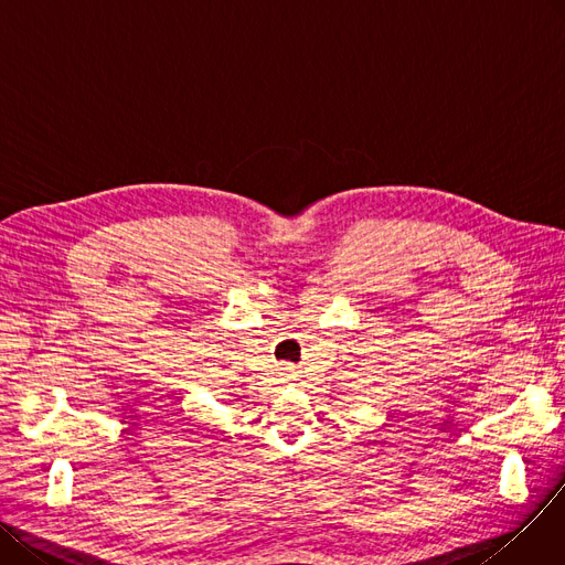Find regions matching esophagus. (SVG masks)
<instances>
[{
  "label": "esophagus",
  "mask_w": 565,
  "mask_h": 565,
  "mask_svg": "<svg viewBox=\"0 0 565 565\" xmlns=\"http://www.w3.org/2000/svg\"><path fill=\"white\" fill-rule=\"evenodd\" d=\"M285 374H287V376H296V372H294V367H285Z\"/></svg>",
  "instance_id": "34e87169"
}]
</instances>
